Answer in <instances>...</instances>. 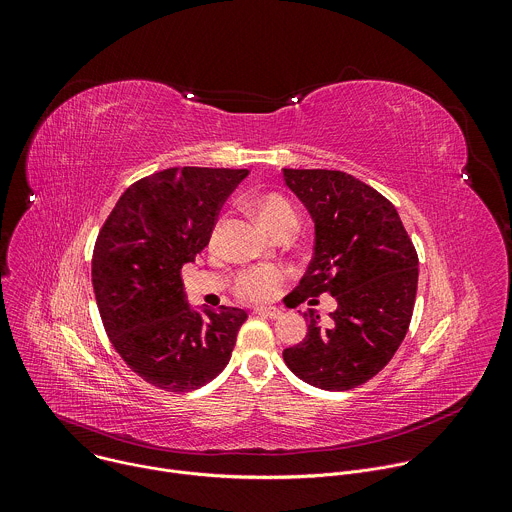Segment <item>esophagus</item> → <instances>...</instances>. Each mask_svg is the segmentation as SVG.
<instances>
[{"label":"esophagus","instance_id":"obj_1","mask_svg":"<svg viewBox=\"0 0 512 512\" xmlns=\"http://www.w3.org/2000/svg\"><path fill=\"white\" fill-rule=\"evenodd\" d=\"M255 314H261V316H267V318H271V320H277V318H281L283 316V312L279 310V308H267V306H261V308H255Z\"/></svg>","mask_w":512,"mask_h":512}]
</instances>
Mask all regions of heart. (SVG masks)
<instances>
[{
  "label": "heart",
  "instance_id": "heart-1",
  "mask_svg": "<svg viewBox=\"0 0 512 512\" xmlns=\"http://www.w3.org/2000/svg\"><path fill=\"white\" fill-rule=\"evenodd\" d=\"M253 210L259 216V221L271 235H279L285 231L298 229V212L291 206V202L275 192L257 196L253 200ZM283 279V271L273 265H261L245 269L235 279V291L237 296L249 302H261L269 300L279 283Z\"/></svg>",
  "mask_w": 512,
  "mask_h": 512
}]
</instances>
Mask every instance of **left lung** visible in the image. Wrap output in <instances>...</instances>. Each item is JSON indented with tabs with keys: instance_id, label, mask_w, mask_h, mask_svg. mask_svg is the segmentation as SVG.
I'll use <instances>...</instances> for the list:
<instances>
[{
	"instance_id": "obj_1",
	"label": "left lung",
	"mask_w": 512,
	"mask_h": 512,
	"mask_svg": "<svg viewBox=\"0 0 512 512\" xmlns=\"http://www.w3.org/2000/svg\"><path fill=\"white\" fill-rule=\"evenodd\" d=\"M283 180L308 208L316 235L291 296L302 304L328 291L338 302L328 326L314 310L304 314L308 334L283 350V360L308 385L348 391L383 371L401 346L417 294V253L397 208L358 178L283 168Z\"/></svg>"
}]
</instances>
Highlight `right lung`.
I'll return each instance as SVG.
<instances>
[{
    "label": "right lung",
    "mask_w": 512,
    "mask_h": 512,
    "mask_svg": "<svg viewBox=\"0 0 512 512\" xmlns=\"http://www.w3.org/2000/svg\"><path fill=\"white\" fill-rule=\"evenodd\" d=\"M249 170L170 168L131 184L93 251L105 332L143 381L194 391L223 373L247 312L194 310L180 271L208 245L216 216Z\"/></svg>",
    "instance_id": "right-lung-1"
}]
</instances>
